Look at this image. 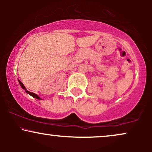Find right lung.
Masks as SVG:
<instances>
[{
    "mask_svg": "<svg viewBox=\"0 0 152 152\" xmlns=\"http://www.w3.org/2000/svg\"><path fill=\"white\" fill-rule=\"evenodd\" d=\"M18 82H19V83H20V86L22 87V88H23V89H25V91H26V93H27V94H30V95L31 96L34 97V98H36V99H41V98H40L39 96H38L37 95V94H34V93H32V92H30V91H27V90H26V88H25V86H24V85L23 84L21 81H19V80H18Z\"/></svg>",
    "mask_w": 152,
    "mask_h": 152,
    "instance_id": "add662e5",
    "label": "right lung"
}]
</instances>
